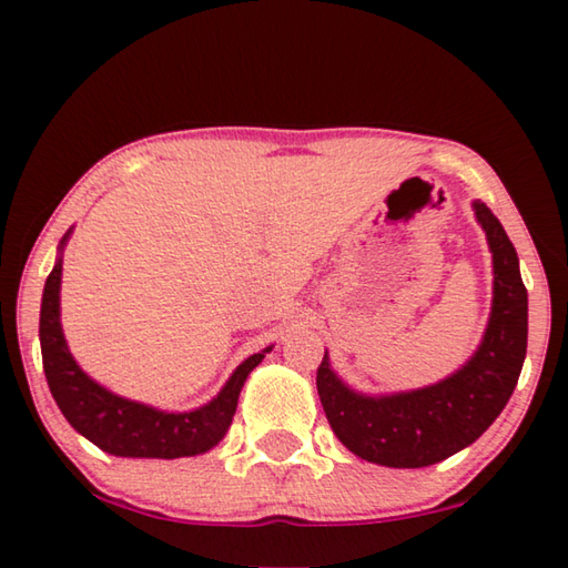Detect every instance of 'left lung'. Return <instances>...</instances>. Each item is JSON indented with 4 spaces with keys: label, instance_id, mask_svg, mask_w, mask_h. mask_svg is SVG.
<instances>
[{
    "label": "left lung",
    "instance_id": "1",
    "mask_svg": "<svg viewBox=\"0 0 568 568\" xmlns=\"http://www.w3.org/2000/svg\"><path fill=\"white\" fill-rule=\"evenodd\" d=\"M474 215L494 261V301L476 353L448 378L400 393H361L333 371L325 351L318 396L341 444L388 468H423L458 454L506 408L521 376L528 338V295L504 225L480 200Z\"/></svg>",
    "mask_w": 568,
    "mask_h": 568
}]
</instances>
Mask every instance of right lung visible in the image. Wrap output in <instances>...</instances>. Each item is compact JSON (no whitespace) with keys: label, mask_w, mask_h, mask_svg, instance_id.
<instances>
[{"label":"right lung","mask_w":568,"mask_h":568,"mask_svg":"<svg viewBox=\"0 0 568 568\" xmlns=\"http://www.w3.org/2000/svg\"><path fill=\"white\" fill-rule=\"evenodd\" d=\"M70 235L72 227L67 230L57 247L60 255L44 283L40 311L44 376L62 416L70 420L77 434L92 440L104 454L122 458H182L200 456L215 448L233 423L240 390H243L250 371L265 358V353L273 351V345L240 363L217 396L200 408L160 410L148 403L118 396L90 378L67 348L60 321V291L62 253Z\"/></svg>","instance_id":"add662e5"}]
</instances>
